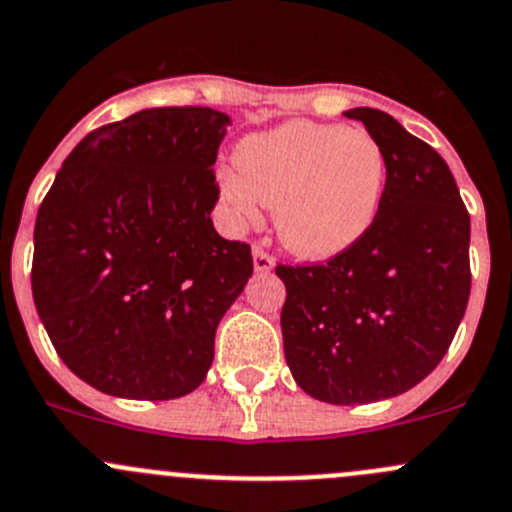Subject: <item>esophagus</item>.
I'll use <instances>...</instances> for the list:
<instances>
[{
  "instance_id": "1",
  "label": "esophagus",
  "mask_w": 512,
  "mask_h": 512,
  "mask_svg": "<svg viewBox=\"0 0 512 512\" xmlns=\"http://www.w3.org/2000/svg\"><path fill=\"white\" fill-rule=\"evenodd\" d=\"M252 265H255V272H270L272 260L262 247H252Z\"/></svg>"
}]
</instances>
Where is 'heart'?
I'll list each match as a JSON object with an SVG mask.
<instances>
[{
	"instance_id": "obj_1",
	"label": "heart",
	"mask_w": 512,
	"mask_h": 512,
	"mask_svg": "<svg viewBox=\"0 0 512 512\" xmlns=\"http://www.w3.org/2000/svg\"><path fill=\"white\" fill-rule=\"evenodd\" d=\"M237 170H220L217 195L232 225L260 222L275 207V235L300 260L345 255L375 225L388 185V160L365 130L307 119L247 135Z\"/></svg>"
}]
</instances>
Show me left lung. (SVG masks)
Masks as SVG:
<instances>
[{
    "mask_svg": "<svg viewBox=\"0 0 512 512\" xmlns=\"http://www.w3.org/2000/svg\"><path fill=\"white\" fill-rule=\"evenodd\" d=\"M388 160L380 215L327 265H277L295 382L330 405L408 393L448 352L470 297V215L443 157L388 112L347 109Z\"/></svg>",
    "mask_w": 512,
    "mask_h": 512,
    "instance_id": "1",
    "label": "left lung"
}]
</instances>
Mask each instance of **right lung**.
<instances>
[{
    "label": "right lung",
    "instance_id": "obj_1",
    "mask_svg": "<svg viewBox=\"0 0 512 512\" xmlns=\"http://www.w3.org/2000/svg\"><path fill=\"white\" fill-rule=\"evenodd\" d=\"M230 124L212 107L140 109L89 132L39 207L34 305L99 393L175 400L207 377L217 325L252 277L250 245L210 217Z\"/></svg>",
    "mask_w": 512,
    "mask_h": 512
}]
</instances>
